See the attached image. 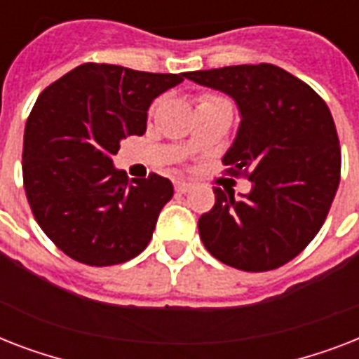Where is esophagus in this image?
Wrapping results in <instances>:
<instances>
[{
    "label": "esophagus",
    "mask_w": 359,
    "mask_h": 359,
    "mask_svg": "<svg viewBox=\"0 0 359 359\" xmlns=\"http://www.w3.org/2000/svg\"><path fill=\"white\" fill-rule=\"evenodd\" d=\"M191 188V184L190 182H175V191H177V194H186V191L190 190Z\"/></svg>",
    "instance_id": "esophagus-1"
}]
</instances>
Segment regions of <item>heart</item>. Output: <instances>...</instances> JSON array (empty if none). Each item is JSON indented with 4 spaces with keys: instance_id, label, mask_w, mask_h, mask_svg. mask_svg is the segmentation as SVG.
<instances>
[{
    "instance_id": "b5f03b06",
    "label": "heart",
    "mask_w": 359,
    "mask_h": 359,
    "mask_svg": "<svg viewBox=\"0 0 359 359\" xmlns=\"http://www.w3.org/2000/svg\"><path fill=\"white\" fill-rule=\"evenodd\" d=\"M219 100H224L222 97H216V95H203L201 98H199V104H208V102H219ZM156 109V104H152L151 106V114Z\"/></svg>"
}]
</instances>
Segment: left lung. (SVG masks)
Listing matches in <instances>:
<instances>
[{"label": "left lung", "instance_id": "1", "mask_svg": "<svg viewBox=\"0 0 359 359\" xmlns=\"http://www.w3.org/2000/svg\"><path fill=\"white\" fill-rule=\"evenodd\" d=\"M186 78L235 98L242 121L225 173L253 184L242 199L214 188L216 203L199 218L203 244L244 272L283 266L317 236L339 186L341 147L328 106L306 81L270 63Z\"/></svg>", "mask_w": 359, "mask_h": 359}]
</instances>
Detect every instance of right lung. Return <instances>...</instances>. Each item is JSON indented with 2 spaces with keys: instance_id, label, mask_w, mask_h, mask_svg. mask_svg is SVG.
<instances>
[{
  "instance_id": "right-lung-1",
  "label": "right lung",
  "mask_w": 359,
  "mask_h": 359,
  "mask_svg": "<svg viewBox=\"0 0 359 359\" xmlns=\"http://www.w3.org/2000/svg\"><path fill=\"white\" fill-rule=\"evenodd\" d=\"M182 74L83 63L39 95L24 132L22 175L31 212L65 255L89 266L121 264L145 250L173 184L114 168L126 135Z\"/></svg>"
}]
</instances>
